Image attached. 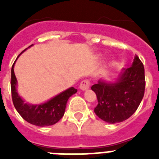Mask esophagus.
Listing matches in <instances>:
<instances>
[{
    "mask_svg": "<svg viewBox=\"0 0 159 159\" xmlns=\"http://www.w3.org/2000/svg\"><path fill=\"white\" fill-rule=\"evenodd\" d=\"M90 87V82L88 80H83L81 82L79 86V88L82 91H86Z\"/></svg>",
    "mask_w": 159,
    "mask_h": 159,
    "instance_id": "34e87169",
    "label": "esophagus"
}]
</instances>
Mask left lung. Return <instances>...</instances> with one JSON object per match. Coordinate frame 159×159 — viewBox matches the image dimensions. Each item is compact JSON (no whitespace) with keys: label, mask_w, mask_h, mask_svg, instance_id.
<instances>
[{"label":"left lung","mask_w":159,"mask_h":159,"mask_svg":"<svg viewBox=\"0 0 159 159\" xmlns=\"http://www.w3.org/2000/svg\"><path fill=\"white\" fill-rule=\"evenodd\" d=\"M145 89L144 67L136 55L131 67L123 68L115 82L99 80L92 87L98 105L94 112L110 124L129 118L138 109Z\"/></svg>","instance_id":"8db88e82"}]
</instances>
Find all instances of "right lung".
<instances>
[{
  "instance_id": "obj_1",
  "label": "right lung",
  "mask_w": 159,
  "mask_h": 159,
  "mask_svg": "<svg viewBox=\"0 0 159 159\" xmlns=\"http://www.w3.org/2000/svg\"><path fill=\"white\" fill-rule=\"evenodd\" d=\"M11 87L12 101L16 111L25 120L34 125L40 127L53 125L59 121L64 115L67 100L77 92V90L75 89L74 87H70L44 103L37 105L26 103L17 92V79L14 72V64L11 68Z\"/></svg>"
}]
</instances>
